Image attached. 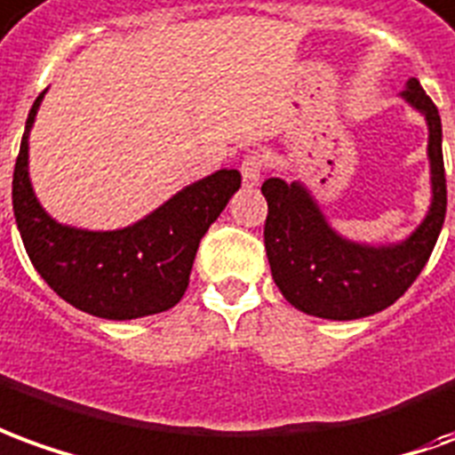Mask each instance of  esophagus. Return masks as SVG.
<instances>
[{
	"mask_svg": "<svg viewBox=\"0 0 455 455\" xmlns=\"http://www.w3.org/2000/svg\"><path fill=\"white\" fill-rule=\"evenodd\" d=\"M264 169H267V161L259 151H252V154H247L240 164V171H243V183L247 188H254L259 179H262Z\"/></svg>",
	"mask_w": 455,
	"mask_h": 455,
	"instance_id": "esophagus-1",
	"label": "esophagus"
}]
</instances>
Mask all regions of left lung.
<instances>
[{
  "label": "left lung",
  "instance_id": "1",
  "mask_svg": "<svg viewBox=\"0 0 455 455\" xmlns=\"http://www.w3.org/2000/svg\"><path fill=\"white\" fill-rule=\"evenodd\" d=\"M428 124L431 208L404 243L387 247L350 243L325 222L301 183L267 179L264 247L274 284L289 304L318 318L353 321L385 311L414 284L434 252L446 218V171L441 151V117L417 78L402 92Z\"/></svg>",
  "mask_w": 455,
  "mask_h": 455
}]
</instances>
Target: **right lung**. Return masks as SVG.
<instances>
[{
  "label": "right lung",
  "mask_w": 455,
  "mask_h": 455,
  "mask_svg": "<svg viewBox=\"0 0 455 455\" xmlns=\"http://www.w3.org/2000/svg\"><path fill=\"white\" fill-rule=\"evenodd\" d=\"M41 100L44 92L28 112L12 181L16 228L31 264L63 301L90 315L132 321L169 311L188 289L201 237L240 188V171H215L186 186L124 230L68 228L48 218L28 181V132Z\"/></svg>",
  "instance_id": "1"
}]
</instances>
